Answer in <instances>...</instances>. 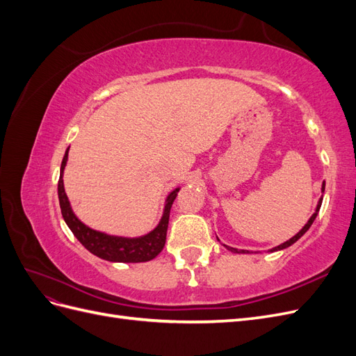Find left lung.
I'll list each match as a JSON object with an SVG mask.
<instances>
[{"label":"left lung","mask_w":356,"mask_h":356,"mask_svg":"<svg viewBox=\"0 0 356 356\" xmlns=\"http://www.w3.org/2000/svg\"><path fill=\"white\" fill-rule=\"evenodd\" d=\"M324 190H325V181L324 182H322V193H324ZM321 204H322V197L319 199V202H318V207H316V211L314 212V215H312V217H310V220L307 221V224L305 225V227L303 229H301L296 236H294V238H291L289 241H286V242H284L282 245H279V246H276V248H273V250H270V251H279V250H285V248H288V246H291V245H293L294 242H297L300 238H301V236H303L309 229H310V225L312 224H314V221H315V218H316V215H318V212H319V208H321ZM225 248H227V250H230L232 252H245L243 250H241V251H238V250H234V248H230V246H227V245H224ZM248 252V251H246Z\"/></svg>","instance_id":"1"}]
</instances>
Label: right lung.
Wrapping results in <instances>:
<instances>
[{
	"instance_id": "1",
	"label": "right lung",
	"mask_w": 356,
	"mask_h": 356,
	"mask_svg": "<svg viewBox=\"0 0 356 356\" xmlns=\"http://www.w3.org/2000/svg\"><path fill=\"white\" fill-rule=\"evenodd\" d=\"M68 149L65 152V156H63L62 165H60L58 196H59L62 217L68 224V227L71 229L75 238L80 241V243L86 248V250L90 251L93 255L102 258V260L115 261V263H144L156 258L165 246L170 207L172 203H174L179 188L174 190L168 196L163 217H161L157 227L153 232H149L148 234L141 236V238L131 239V238H118V236H110L101 232H96L88 227V225L83 224L77 217H75L70 207L65 188H63L62 177H63V169H65L67 160H68Z\"/></svg>"
}]
</instances>
